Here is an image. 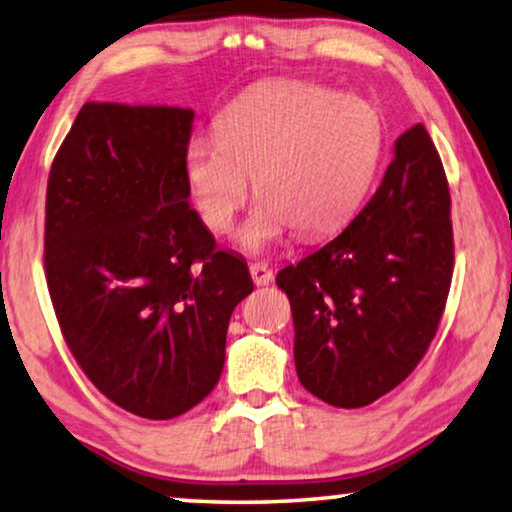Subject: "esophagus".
Instances as JSON below:
<instances>
[{"mask_svg":"<svg viewBox=\"0 0 512 512\" xmlns=\"http://www.w3.org/2000/svg\"><path fill=\"white\" fill-rule=\"evenodd\" d=\"M249 272L256 286H268L272 282V270L265 263H251Z\"/></svg>","mask_w":512,"mask_h":512,"instance_id":"34e87169","label":"esophagus"}]
</instances>
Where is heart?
Segmentation results:
<instances>
[{"label": "heart", "mask_w": 512, "mask_h": 512, "mask_svg": "<svg viewBox=\"0 0 512 512\" xmlns=\"http://www.w3.org/2000/svg\"><path fill=\"white\" fill-rule=\"evenodd\" d=\"M384 125L373 104L303 81L263 83L216 118V137L184 149V174L202 221L226 233L249 195H261L237 244L263 254L293 228L326 235L349 221L373 186Z\"/></svg>", "instance_id": "1"}]
</instances>
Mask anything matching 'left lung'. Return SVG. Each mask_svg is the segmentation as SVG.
<instances>
[{
	"label": "left lung",
	"instance_id": "8db88e82",
	"mask_svg": "<svg viewBox=\"0 0 512 512\" xmlns=\"http://www.w3.org/2000/svg\"><path fill=\"white\" fill-rule=\"evenodd\" d=\"M452 270L450 188L417 123L349 226L277 275L300 384L335 408H363L398 387L436 335Z\"/></svg>",
	"mask_w": 512,
	"mask_h": 512
}]
</instances>
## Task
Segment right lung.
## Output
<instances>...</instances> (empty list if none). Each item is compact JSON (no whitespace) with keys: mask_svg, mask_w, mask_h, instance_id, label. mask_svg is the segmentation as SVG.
<instances>
[{"mask_svg":"<svg viewBox=\"0 0 512 512\" xmlns=\"http://www.w3.org/2000/svg\"><path fill=\"white\" fill-rule=\"evenodd\" d=\"M193 111L86 102L53 160L44 263L74 359L109 401L172 419L219 382L247 261L188 205Z\"/></svg>","mask_w":512,"mask_h":512,"instance_id":"right-lung-1","label":"right lung"}]
</instances>
